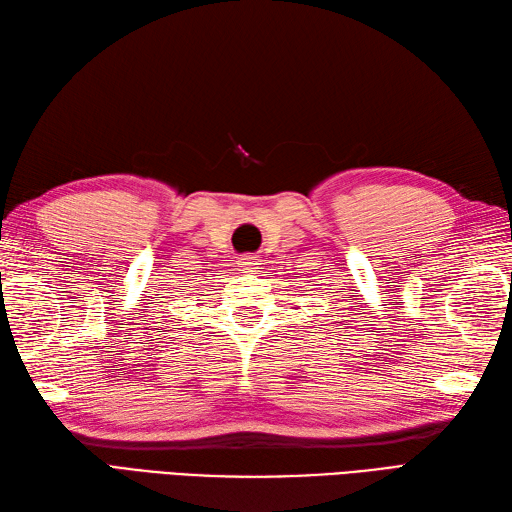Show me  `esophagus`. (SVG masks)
<instances>
[{"label":"esophagus","mask_w":512,"mask_h":512,"mask_svg":"<svg viewBox=\"0 0 512 512\" xmlns=\"http://www.w3.org/2000/svg\"><path fill=\"white\" fill-rule=\"evenodd\" d=\"M257 264H259V261H257V257L255 255H240V257H237V266H240L242 270H251V268H257Z\"/></svg>","instance_id":"1"}]
</instances>
